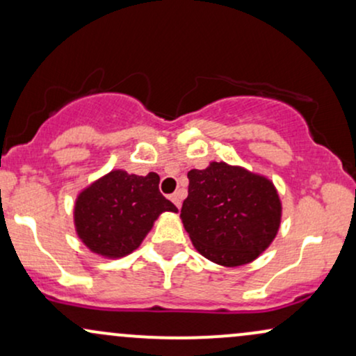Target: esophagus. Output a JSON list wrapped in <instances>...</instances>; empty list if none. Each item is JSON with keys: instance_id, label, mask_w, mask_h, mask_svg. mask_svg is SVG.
<instances>
[{"instance_id": "1", "label": "esophagus", "mask_w": 356, "mask_h": 356, "mask_svg": "<svg viewBox=\"0 0 356 356\" xmlns=\"http://www.w3.org/2000/svg\"><path fill=\"white\" fill-rule=\"evenodd\" d=\"M170 200H172V202L175 204V207L181 209V204H182V195H181V192H175V194L170 195Z\"/></svg>"}]
</instances>
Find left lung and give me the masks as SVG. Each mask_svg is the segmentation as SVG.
<instances>
[{
    "label": "left lung",
    "instance_id": "1",
    "mask_svg": "<svg viewBox=\"0 0 356 356\" xmlns=\"http://www.w3.org/2000/svg\"><path fill=\"white\" fill-rule=\"evenodd\" d=\"M181 219L205 259L224 267L254 262L273 242L282 202L272 181L238 165L192 169Z\"/></svg>",
    "mask_w": 356,
    "mask_h": 356
}]
</instances>
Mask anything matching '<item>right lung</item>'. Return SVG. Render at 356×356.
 <instances>
[{
    "mask_svg": "<svg viewBox=\"0 0 356 356\" xmlns=\"http://www.w3.org/2000/svg\"><path fill=\"white\" fill-rule=\"evenodd\" d=\"M159 175L111 170L76 199L78 237L94 254L121 259L134 252L162 212L177 207L159 191Z\"/></svg>",
    "mask_w": 356,
    "mask_h": 356,
    "instance_id": "obj_1",
    "label": "right lung"
}]
</instances>
